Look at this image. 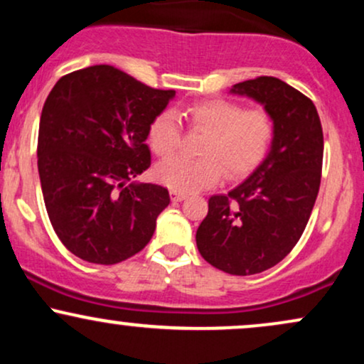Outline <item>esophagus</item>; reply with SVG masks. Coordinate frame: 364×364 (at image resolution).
Here are the masks:
<instances>
[{"label":"esophagus","mask_w":364,"mask_h":364,"mask_svg":"<svg viewBox=\"0 0 364 364\" xmlns=\"http://www.w3.org/2000/svg\"><path fill=\"white\" fill-rule=\"evenodd\" d=\"M186 198L185 193H178V191H171V200L173 202H183Z\"/></svg>","instance_id":"1"}]
</instances>
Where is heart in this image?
I'll use <instances>...</instances> for the list:
<instances>
[{
    "instance_id": "heart-1",
    "label": "heart",
    "mask_w": 364,
    "mask_h": 364,
    "mask_svg": "<svg viewBox=\"0 0 364 364\" xmlns=\"http://www.w3.org/2000/svg\"><path fill=\"white\" fill-rule=\"evenodd\" d=\"M190 127L203 132L198 159L169 157L156 168L162 185L178 193H193L215 185L225 169L229 178L248 174L263 161L274 139L272 118L263 109H243L237 102L214 99L183 111ZM181 139L174 111L159 112L149 124V144L157 156H169Z\"/></svg>"
}]
</instances>
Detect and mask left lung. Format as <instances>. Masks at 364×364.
<instances>
[{
  "instance_id": "obj_1",
  "label": "left lung",
  "mask_w": 364,
  "mask_h": 364,
  "mask_svg": "<svg viewBox=\"0 0 364 364\" xmlns=\"http://www.w3.org/2000/svg\"><path fill=\"white\" fill-rule=\"evenodd\" d=\"M229 92L262 104L274 139L241 185L208 198L196 246L215 269L252 275L277 265L301 237L318 195L323 132L315 104L279 78L258 77Z\"/></svg>"
}]
</instances>
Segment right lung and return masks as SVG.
Masks as SVG:
<instances>
[{"label": "right lung", "instance_id": "1", "mask_svg": "<svg viewBox=\"0 0 364 364\" xmlns=\"http://www.w3.org/2000/svg\"><path fill=\"white\" fill-rule=\"evenodd\" d=\"M176 95L109 65L61 77L46 99L37 141L54 232L82 260L112 265L144 250L169 191L132 181L150 168L149 124Z\"/></svg>", "mask_w": 364, "mask_h": 364}]
</instances>
